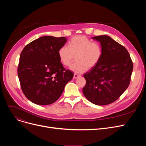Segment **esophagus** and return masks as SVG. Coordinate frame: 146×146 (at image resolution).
Returning <instances> with one entry per match:
<instances>
[{
  "label": "esophagus",
  "mask_w": 146,
  "mask_h": 146,
  "mask_svg": "<svg viewBox=\"0 0 146 146\" xmlns=\"http://www.w3.org/2000/svg\"><path fill=\"white\" fill-rule=\"evenodd\" d=\"M79 77H80V75L77 74H74V76H73V78L74 79H77V78H78Z\"/></svg>",
  "instance_id": "esophagus-1"
}]
</instances>
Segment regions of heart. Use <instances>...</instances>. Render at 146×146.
<instances>
[{
    "instance_id": "b5f03b06",
    "label": "heart",
    "mask_w": 146,
    "mask_h": 146,
    "mask_svg": "<svg viewBox=\"0 0 146 146\" xmlns=\"http://www.w3.org/2000/svg\"><path fill=\"white\" fill-rule=\"evenodd\" d=\"M102 50L100 44L92 42L83 35L76 36L69 41L67 47L62 46L58 50L59 60L65 67H69L76 58V62L70 70L81 74L89 68H94L100 61Z\"/></svg>"
}]
</instances>
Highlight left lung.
<instances>
[{
  "label": "left lung",
  "mask_w": 146,
  "mask_h": 146,
  "mask_svg": "<svg viewBox=\"0 0 146 146\" xmlns=\"http://www.w3.org/2000/svg\"><path fill=\"white\" fill-rule=\"evenodd\" d=\"M92 38L101 43L102 56L94 68L83 74L86 83L82 92L90 102L105 105L115 101L128 87L133 61L127 49L111 37Z\"/></svg>",
  "instance_id": "left-lung-1"
}]
</instances>
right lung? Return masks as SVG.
Here are the masks:
<instances>
[{
	"instance_id": "right-lung-1",
	"label": "right lung",
	"mask_w": 146,
	"mask_h": 146,
	"mask_svg": "<svg viewBox=\"0 0 146 146\" xmlns=\"http://www.w3.org/2000/svg\"><path fill=\"white\" fill-rule=\"evenodd\" d=\"M67 40L66 37L44 36L23 49L18 75L23 93L30 101L40 105L55 102L73 78L58 57V49Z\"/></svg>"
}]
</instances>
